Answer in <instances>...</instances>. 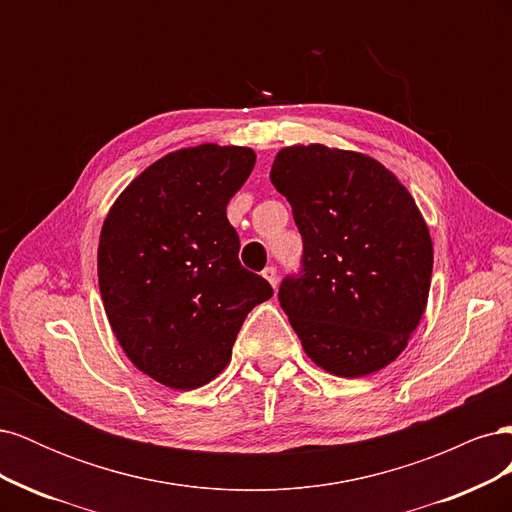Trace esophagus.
<instances>
[{
	"instance_id": "esophagus-1",
	"label": "esophagus",
	"mask_w": 512,
	"mask_h": 512,
	"mask_svg": "<svg viewBox=\"0 0 512 512\" xmlns=\"http://www.w3.org/2000/svg\"><path fill=\"white\" fill-rule=\"evenodd\" d=\"M262 277H265V280H267L273 288H277V271H275V267H267L265 271H262Z\"/></svg>"
}]
</instances>
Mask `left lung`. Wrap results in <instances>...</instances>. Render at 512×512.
<instances>
[{
    "instance_id": "1",
    "label": "left lung",
    "mask_w": 512,
    "mask_h": 512,
    "mask_svg": "<svg viewBox=\"0 0 512 512\" xmlns=\"http://www.w3.org/2000/svg\"><path fill=\"white\" fill-rule=\"evenodd\" d=\"M271 183L303 237L280 305L305 354L339 378L393 363L421 322L433 245L412 194L367 153L320 143L277 151Z\"/></svg>"
}]
</instances>
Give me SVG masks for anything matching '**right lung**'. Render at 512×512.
Segmentation results:
<instances>
[{
	"instance_id": "1",
	"label": "right lung",
	"mask_w": 512,
	"mask_h": 512,
	"mask_svg": "<svg viewBox=\"0 0 512 512\" xmlns=\"http://www.w3.org/2000/svg\"><path fill=\"white\" fill-rule=\"evenodd\" d=\"M250 147L205 143L147 166L108 209L98 243L104 312L145 376L192 391L222 374L245 316L273 288L239 262L228 200L250 177Z\"/></svg>"
}]
</instances>
